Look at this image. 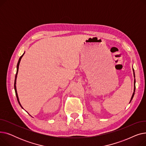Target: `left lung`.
Returning <instances> with one entry per match:
<instances>
[{
    "label": "left lung",
    "mask_w": 146,
    "mask_h": 146,
    "mask_svg": "<svg viewBox=\"0 0 146 146\" xmlns=\"http://www.w3.org/2000/svg\"><path fill=\"white\" fill-rule=\"evenodd\" d=\"M133 71H134V69H133ZM134 78H135V73H134ZM135 79H134V85H135ZM135 86H134V92H135ZM134 95V93H133V96H132V97H131V100H132V99L133 98Z\"/></svg>",
    "instance_id": "8db88e82"
}]
</instances>
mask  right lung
I'll return each instance as SVG.
<instances>
[{
  "label": "right lung",
  "instance_id": "1",
  "mask_svg": "<svg viewBox=\"0 0 146 146\" xmlns=\"http://www.w3.org/2000/svg\"><path fill=\"white\" fill-rule=\"evenodd\" d=\"M24 56V54L22 55V56L20 57V58H19V61H18V64H17V74H16V75H15V85H14L15 91V94H16V96H17V100H18V103L19 104V105H20V106H21V107H22V106H21V104H20V102H19V98H18V94H17V88H16V85H15V84H16V80H17V74H18V68H19V63H20L21 59L22 58V56Z\"/></svg>",
  "mask_w": 146,
  "mask_h": 146
}]
</instances>
